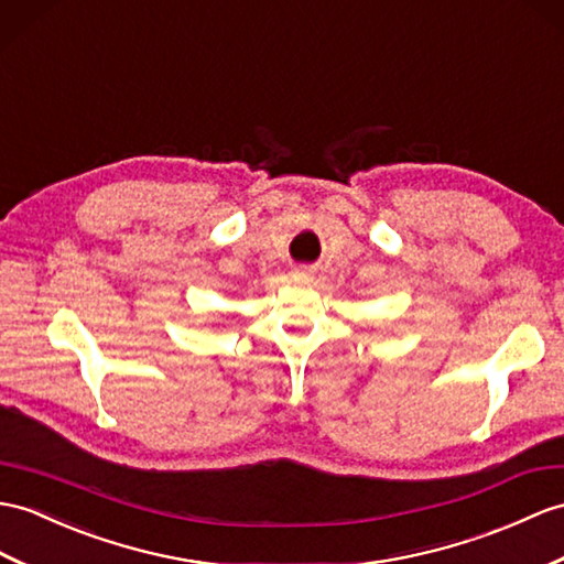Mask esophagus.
Instances as JSON below:
<instances>
[{"label": "esophagus", "mask_w": 564, "mask_h": 564, "mask_svg": "<svg viewBox=\"0 0 564 564\" xmlns=\"http://www.w3.org/2000/svg\"><path fill=\"white\" fill-rule=\"evenodd\" d=\"M293 276H295V279H310V276H312V269H310V267H297V269L293 271Z\"/></svg>", "instance_id": "obj_1"}]
</instances>
